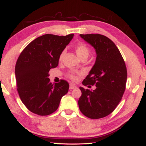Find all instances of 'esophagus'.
Instances as JSON below:
<instances>
[{
	"mask_svg": "<svg viewBox=\"0 0 146 146\" xmlns=\"http://www.w3.org/2000/svg\"><path fill=\"white\" fill-rule=\"evenodd\" d=\"M76 86H74V85H73V84H70V87H69V88H70V90H72V89H74V88H76Z\"/></svg>",
	"mask_w": 146,
	"mask_h": 146,
	"instance_id": "obj_1",
	"label": "esophagus"
}]
</instances>
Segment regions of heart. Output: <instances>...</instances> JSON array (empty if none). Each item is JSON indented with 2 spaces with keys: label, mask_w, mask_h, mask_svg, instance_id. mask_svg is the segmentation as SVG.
Returning a JSON list of instances; mask_svg holds the SVG:
<instances>
[{
  "label": "heart",
  "mask_w": 146,
  "mask_h": 146,
  "mask_svg": "<svg viewBox=\"0 0 146 146\" xmlns=\"http://www.w3.org/2000/svg\"><path fill=\"white\" fill-rule=\"evenodd\" d=\"M75 51L76 54L78 55L80 58H82L84 57H88V56L90 55V50L88 47L86 45L84 44L80 43V44H78L75 46ZM66 52L65 50H64L61 52L59 56V60H61L62 59V58L64 55V54ZM68 77L70 79H71L72 80H76L77 78V76H76V73L74 72L73 71H70L68 73Z\"/></svg>",
  "instance_id": "1"
}]
</instances>
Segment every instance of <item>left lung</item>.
I'll list each match as a JSON object with an SVG mask.
<instances>
[{
	"instance_id": "left-lung-1",
	"label": "left lung",
	"mask_w": 146,
	"mask_h": 146,
	"mask_svg": "<svg viewBox=\"0 0 146 146\" xmlns=\"http://www.w3.org/2000/svg\"><path fill=\"white\" fill-rule=\"evenodd\" d=\"M95 49L96 59L82 84L95 85L94 90L80 87V110L91 119L106 117L112 112L125 90L127 69L120 52L110 39L99 34L80 35Z\"/></svg>"
}]
</instances>
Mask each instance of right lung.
Masks as SVG:
<instances>
[{"instance_id":"obj_1","label":"right lung","mask_w":146,"mask_h":146,"mask_svg":"<svg viewBox=\"0 0 146 146\" xmlns=\"http://www.w3.org/2000/svg\"><path fill=\"white\" fill-rule=\"evenodd\" d=\"M74 34L44 35L32 41L20 54L15 66L17 90L21 101L31 112L48 115L56 110L68 93L69 84L61 80L50 82V70L58 65L59 56Z\"/></svg>"}]
</instances>
